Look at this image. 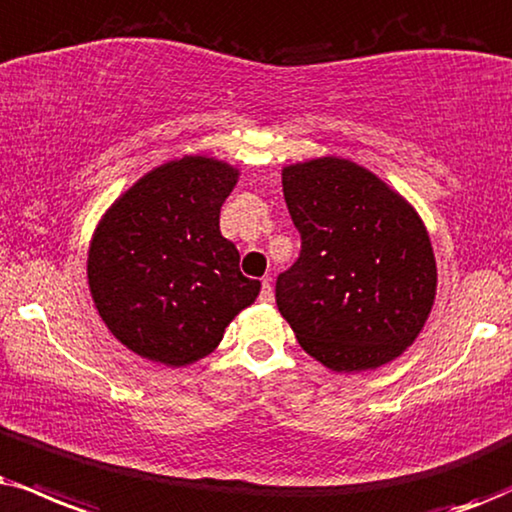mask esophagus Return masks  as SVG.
<instances>
[{
	"mask_svg": "<svg viewBox=\"0 0 512 512\" xmlns=\"http://www.w3.org/2000/svg\"><path fill=\"white\" fill-rule=\"evenodd\" d=\"M261 301H266V304H270V301L275 299V292H273V285H270V280L266 277V280L261 282V296H258Z\"/></svg>",
	"mask_w": 512,
	"mask_h": 512,
	"instance_id": "obj_1",
	"label": "esophagus"
}]
</instances>
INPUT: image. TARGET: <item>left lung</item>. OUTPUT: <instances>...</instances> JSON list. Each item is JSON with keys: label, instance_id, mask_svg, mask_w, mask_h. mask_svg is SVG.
<instances>
[{"label": "left lung", "instance_id": "8db88e82", "mask_svg": "<svg viewBox=\"0 0 512 512\" xmlns=\"http://www.w3.org/2000/svg\"><path fill=\"white\" fill-rule=\"evenodd\" d=\"M301 254L275 299L301 349L334 372L375 370L415 342L437 294L425 225L358 163L325 156L282 170Z\"/></svg>", "mask_w": 512, "mask_h": 512}]
</instances>
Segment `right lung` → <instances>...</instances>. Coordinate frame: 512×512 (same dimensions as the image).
<instances>
[{"mask_svg":"<svg viewBox=\"0 0 512 512\" xmlns=\"http://www.w3.org/2000/svg\"><path fill=\"white\" fill-rule=\"evenodd\" d=\"M230 163L185 156L137 180L94 230L87 280L118 342L180 368L211 353L254 304L261 282L239 270L220 235V206L237 185Z\"/></svg>","mask_w":512,"mask_h":512,"instance_id":"add662e5","label":"right lung"}]
</instances>
